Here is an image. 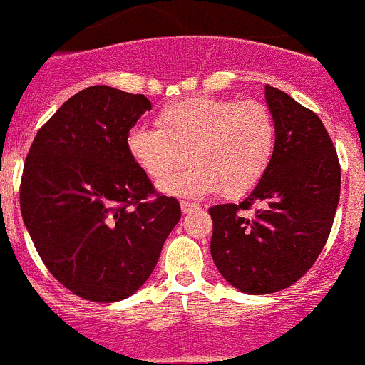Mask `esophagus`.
I'll use <instances>...</instances> for the list:
<instances>
[{"instance_id":"esophagus-1","label":"esophagus","mask_w":365,"mask_h":365,"mask_svg":"<svg viewBox=\"0 0 365 365\" xmlns=\"http://www.w3.org/2000/svg\"><path fill=\"white\" fill-rule=\"evenodd\" d=\"M180 205H182V212H190V211H196V209H200L198 203H192V202H182Z\"/></svg>"}]
</instances>
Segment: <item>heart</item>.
Masks as SVG:
<instances>
[{"label": "heart", "mask_w": 365, "mask_h": 365, "mask_svg": "<svg viewBox=\"0 0 365 365\" xmlns=\"http://www.w3.org/2000/svg\"><path fill=\"white\" fill-rule=\"evenodd\" d=\"M158 129L133 127L127 150L154 183H163L189 160L187 173L162 189L178 196L222 192L242 198L258 187L277 149V123L267 105L231 98L192 96L167 103Z\"/></svg>", "instance_id": "heart-1"}]
</instances>
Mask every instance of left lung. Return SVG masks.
<instances>
[{
	"mask_svg": "<svg viewBox=\"0 0 365 365\" xmlns=\"http://www.w3.org/2000/svg\"><path fill=\"white\" fill-rule=\"evenodd\" d=\"M265 101L277 123L267 175L244 202L209 209L212 260L249 294L277 293L313 267L340 200V163L320 118L271 85Z\"/></svg>",
	"mask_w": 365,
	"mask_h": 365,
	"instance_id": "1",
	"label": "left lung"
}]
</instances>
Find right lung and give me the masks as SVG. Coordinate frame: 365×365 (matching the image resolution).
Here are the masks:
<instances>
[{
  "label": "right lung",
  "mask_w": 365,
  "mask_h": 365,
  "mask_svg": "<svg viewBox=\"0 0 365 365\" xmlns=\"http://www.w3.org/2000/svg\"><path fill=\"white\" fill-rule=\"evenodd\" d=\"M150 101L93 85L61 105L36 134L23 165L25 227L52 277L91 302L136 293L180 222L130 158L127 134Z\"/></svg>",
  "instance_id": "1"
}]
</instances>
